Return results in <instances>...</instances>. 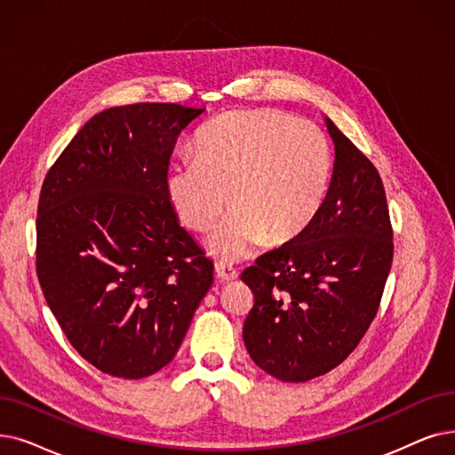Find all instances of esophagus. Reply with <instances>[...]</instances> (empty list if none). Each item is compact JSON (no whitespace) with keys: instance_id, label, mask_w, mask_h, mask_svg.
Returning a JSON list of instances; mask_svg holds the SVG:
<instances>
[{"instance_id":"34e87169","label":"esophagus","mask_w":455,"mask_h":455,"mask_svg":"<svg viewBox=\"0 0 455 455\" xmlns=\"http://www.w3.org/2000/svg\"><path fill=\"white\" fill-rule=\"evenodd\" d=\"M215 275L221 283H232L238 279V271H235V267L232 264H225V262L215 264Z\"/></svg>"}]
</instances>
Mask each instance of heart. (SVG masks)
<instances>
[{
	"instance_id": "obj_1",
	"label": "heart",
	"mask_w": 455,
	"mask_h": 455,
	"mask_svg": "<svg viewBox=\"0 0 455 455\" xmlns=\"http://www.w3.org/2000/svg\"><path fill=\"white\" fill-rule=\"evenodd\" d=\"M332 172L325 133L308 121L271 109L220 115L196 135V154L171 164L165 189L180 221L210 232L230 196L235 210L215 232L210 249L240 260L262 247L286 245L318 217Z\"/></svg>"
}]
</instances>
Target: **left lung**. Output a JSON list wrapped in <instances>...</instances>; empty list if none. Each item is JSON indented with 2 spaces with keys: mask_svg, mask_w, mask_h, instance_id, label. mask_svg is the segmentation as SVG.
Listing matches in <instances>:
<instances>
[{
  "mask_svg": "<svg viewBox=\"0 0 455 455\" xmlns=\"http://www.w3.org/2000/svg\"><path fill=\"white\" fill-rule=\"evenodd\" d=\"M334 143L327 199L293 242L242 273L254 305L243 342L256 366L286 383L337 368L378 314L394 242L378 169L325 118Z\"/></svg>",
  "mask_w": 455,
  "mask_h": 455,
  "instance_id": "1",
  "label": "left lung"
}]
</instances>
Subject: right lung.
Segmentation results:
<instances>
[{"instance_id":"obj_1","label":"right lung","mask_w":455,"mask_h":455,"mask_svg":"<svg viewBox=\"0 0 455 455\" xmlns=\"http://www.w3.org/2000/svg\"><path fill=\"white\" fill-rule=\"evenodd\" d=\"M203 109L132 104L94 115L50 167L36 213V276L57 323L104 373L169 364L213 281L165 189L182 130Z\"/></svg>"}]
</instances>
